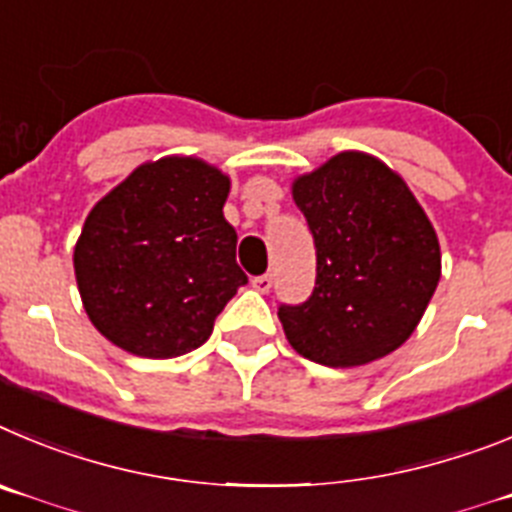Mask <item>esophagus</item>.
Returning <instances> with one entry per match:
<instances>
[{"instance_id":"obj_1","label":"esophagus","mask_w":512,"mask_h":512,"mask_svg":"<svg viewBox=\"0 0 512 512\" xmlns=\"http://www.w3.org/2000/svg\"><path fill=\"white\" fill-rule=\"evenodd\" d=\"M252 288L260 290V293H270V288H273V275L265 273V275H257V278H252Z\"/></svg>"}]
</instances>
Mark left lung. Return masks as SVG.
Masks as SVG:
<instances>
[{
  "label": "left lung",
  "mask_w": 512,
  "mask_h": 512,
  "mask_svg": "<svg viewBox=\"0 0 512 512\" xmlns=\"http://www.w3.org/2000/svg\"><path fill=\"white\" fill-rule=\"evenodd\" d=\"M316 247V285L280 303L290 347L326 367H357L413 334L441 278L439 239L413 193L365 153H342L293 183Z\"/></svg>",
  "instance_id": "obj_1"
}]
</instances>
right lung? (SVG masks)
Listing matches in <instances>:
<instances>
[{"instance_id":"right-lung-1","label":"right lung","mask_w":512,"mask_h":512,"mask_svg":"<svg viewBox=\"0 0 512 512\" xmlns=\"http://www.w3.org/2000/svg\"><path fill=\"white\" fill-rule=\"evenodd\" d=\"M229 178L196 158L145 163L86 216L73 252L91 324L137 357L201 347L247 275L224 219Z\"/></svg>"}]
</instances>
